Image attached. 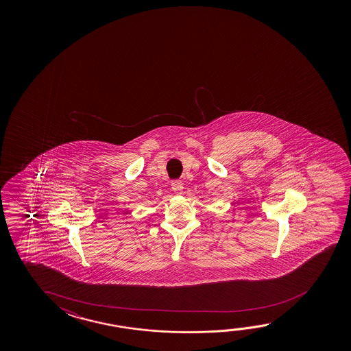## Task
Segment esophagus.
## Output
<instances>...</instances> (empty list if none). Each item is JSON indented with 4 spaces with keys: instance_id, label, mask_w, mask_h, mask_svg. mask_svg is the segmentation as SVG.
Wrapping results in <instances>:
<instances>
[{
    "instance_id": "esophagus-1",
    "label": "esophagus",
    "mask_w": 351,
    "mask_h": 351,
    "mask_svg": "<svg viewBox=\"0 0 351 351\" xmlns=\"http://www.w3.org/2000/svg\"><path fill=\"white\" fill-rule=\"evenodd\" d=\"M171 187H173V191L176 195H182V192H184V184H182V181H180V180L173 181V184H171Z\"/></svg>"
}]
</instances>
